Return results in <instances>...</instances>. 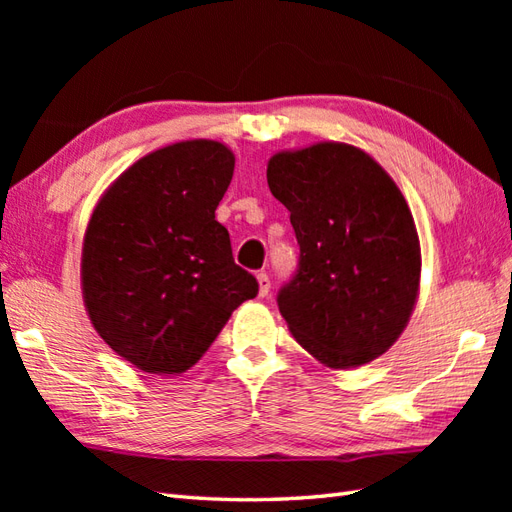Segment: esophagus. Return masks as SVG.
<instances>
[{
    "label": "esophagus",
    "mask_w": 512,
    "mask_h": 512,
    "mask_svg": "<svg viewBox=\"0 0 512 512\" xmlns=\"http://www.w3.org/2000/svg\"><path fill=\"white\" fill-rule=\"evenodd\" d=\"M257 284H259V297H266L270 292V279L266 273H257Z\"/></svg>",
    "instance_id": "obj_1"
}]
</instances>
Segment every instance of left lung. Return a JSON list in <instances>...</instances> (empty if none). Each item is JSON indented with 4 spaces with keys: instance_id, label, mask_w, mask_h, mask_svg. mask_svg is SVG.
I'll return each mask as SVG.
<instances>
[{
    "instance_id": "left-lung-1",
    "label": "left lung",
    "mask_w": 512,
    "mask_h": 512,
    "mask_svg": "<svg viewBox=\"0 0 512 512\" xmlns=\"http://www.w3.org/2000/svg\"><path fill=\"white\" fill-rule=\"evenodd\" d=\"M270 193L301 248L279 312L323 367L383 356L405 332L420 290V239L405 195L363 149L323 140L270 156Z\"/></svg>"
}]
</instances>
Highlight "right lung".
<instances>
[{"instance_id": "right-lung-1", "label": "right lung", "mask_w": 512, "mask_h": 512, "mask_svg": "<svg viewBox=\"0 0 512 512\" xmlns=\"http://www.w3.org/2000/svg\"><path fill=\"white\" fill-rule=\"evenodd\" d=\"M233 169L220 140H180L127 167L92 209L81 248L85 312L140 372H187L257 295L215 220Z\"/></svg>"}]
</instances>
